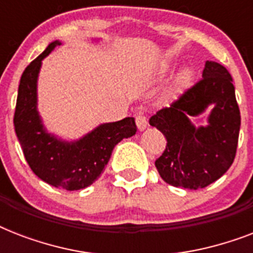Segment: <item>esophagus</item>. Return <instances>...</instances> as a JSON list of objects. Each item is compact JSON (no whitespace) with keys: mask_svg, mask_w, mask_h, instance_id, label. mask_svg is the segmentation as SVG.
<instances>
[{"mask_svg":"<svg viewBox=\"0 0 253 253\" xmlns=\"http://www.w3.org/2000/svg\"><path fill=\"white\" fill-rule=\"evenodd\" d=\"M136 126L140 131L146 130L147 127H148V122H147V118L144 115H138L136 117Z\"/></svg>","mask_w":253,"mask_h":253,"instance_id":"esophagus-1","label":"esophagus"}]
</instances>
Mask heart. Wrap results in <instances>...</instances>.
<instances>
[{"label":"heart","mask_w":253,"mask_h":253,"mask_svg":"<svg viewBox=\"0 0 253 253\" xmlns=\"http://www.w3.org/2000/svg\"><path fill=\"white\" fill-rule=\"evenodd\" d=\"M190 77H192L190 71L184 69V71L176 77V81H174V84H173L172 89H170V94H177V93H180V91L189 84Z\"/></svg>","instance_id":"heart-1"}]
</instances>
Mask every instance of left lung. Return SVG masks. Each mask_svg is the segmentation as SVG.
Returning a JSON list of instances; mask_svg holds the SVG:
<instances>
[{
	"mask_svg": "<svg viewBox=\"0 0 253 253\" xmlns=\"http://www.w3.org/2000/svg\"><path fill=\"white\" fill-rule=\"evenodd\" d=\"M209 106L208 126L196 127L190 118ZM167 138L166 150L155 162L167 184L197 190L223 176L234 163L240 130V111L232 77L223 65L206 61L202 79L170 107L150 118Z\"/></svg>",
	"mask_w": 253,
	"mask_h": 253,
	"instance_id": "1",
	"label": "left lung"
}]
</instances>
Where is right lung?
Wrapping results in <instances>:
<instances>
[{
	"label": "right lung",
	"instance_id": "1",
	"mask_svg": "<svg viewBox=\"0 0 253 253\" xmlns=\"http://www.w3.org/2000/svg\"><path fill=\"white\" fill-rule=\"evenodd\" d=\"M60 44L59 41L49 43L22 73L14 127L26 162L41 180L55 188L79 190L98 178L114 147L122 139L135 135L136 125L132 117L102 123L75 142H65L47 132L37 107L38 76L42 60Z\"/></svg>",
	"mask_w": 253,
	"mask_h": 253
}]
</instances>
